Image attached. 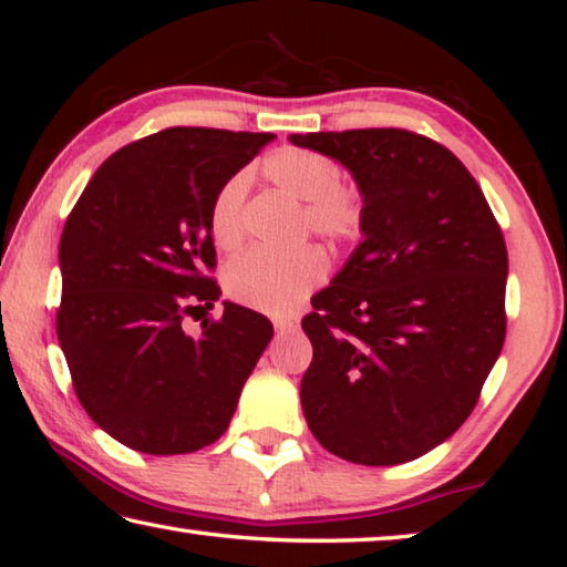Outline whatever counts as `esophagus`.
I'll return each instance as SVG.
<instances>
[{
	"instance_id": "obj_1",
	"label": "esophagus",
	"mask_w": 567,
	"mask_h": 567,
	"mask_svg": "<svg viewBox=\"0 0 567 567\" xmlns=\"http://www.w3.org/2000/svg\"><path fill=\"white\" fill-rule=\"evenodd\" d=\"M275 330H277V334L295 332L297 330V322L295 320H275Z\"/></svg>"
}]
</instances>
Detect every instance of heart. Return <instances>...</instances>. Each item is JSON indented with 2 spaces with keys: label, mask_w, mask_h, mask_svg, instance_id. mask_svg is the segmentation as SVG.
Returning a JSON list of instances; mask_svg holds the SVG:
<instances>
[{
  "label": "heart",
  "mask_w": 567,
  "mask_h": 567,
  "mask_svg": "<svg viewBox=\"0 0 567 567\" xmlns=\"http://www.w3.org/2000/svg\"><path fill=\"white\" fill-rule=\"evenodd\" d=\"M265 175L287 195L305 203V225L328 243H350L362 233L360 192L340 182L332 157L315 150L285 147L265 159ZM247 175L237 172L217 189L209 207V233L219 249H235L245 237ZM328 277V257L318 247L295 252L252 249L227 265L225 287L233 300L270 315H287Z\"/></svg>",
  "instance_id": "1"
}]
</instances>
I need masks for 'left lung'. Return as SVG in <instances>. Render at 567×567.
<instances>
[{"instance_id":"8db88e82","label":"left lung","mask_w":567,"mask_h":567,"mask_svg":"<svg viewBox=\"0 0 567 567\" xmlns=\"http://www.w3.org/2000/svg\"><path fill=\"white\" fill-rule=\"evenodd\" d=\"M348 167L362 243L312 297L300 400L312 435L358 465H400L463 425L505 342L507 249L453 152L382 127L290 134Z\"/></svg>"}]
</instances>
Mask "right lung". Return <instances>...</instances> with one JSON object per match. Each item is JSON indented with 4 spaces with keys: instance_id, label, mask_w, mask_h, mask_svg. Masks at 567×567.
Returning a JSON list of instances; mask_svg holds the SVG:
<instances>
[{
    "instance_id": "add662e5",
    "label": "right lung",
    "mask_w": 567,
    "mask_h": 567,
    "mask_svg": "<svg viewBox=\"0 0 567 567\" xmlns=\"http://www.w3.org/2000/svg\"><path fill=\"white\" fill-rule=\"evenodd\" d=\"M270 132L169 127L94 172L60 239L56 338L87 415L147 455L213 445L272 340L265 315L223 302L203 334L185 318L215 307L209 207Z\"/></svg>"
}]
</instances>
